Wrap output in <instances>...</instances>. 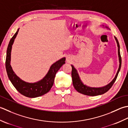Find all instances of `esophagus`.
Instances as JSON below:
<instances>
[{
	"instance_id": "obj_1",
	"label": "esophagus",
	"mask_w": 128,
	"mask_h": 128,
	"mask_svg": "<svg viewBox=\"0 0 128 128\" xmlns=\"http://www.w3.org/2000/svg\"><path fill=\"white\" fill-rule=\"evenodd\" d=\"M67 61H70V57H67Z\"/></svg>"
}]
</instances>
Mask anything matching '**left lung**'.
Listing matches in <instances>:
<instances>
[{
    "instance_id": "obj_1",
    "label": "left lung",
    "mask_w": 128,
    "mask_h": 128,
    "mask_svg": "<svg viewBox=\"0 0 128 128\" xmlns=\"http://www.w3.org/2000/svg\"><path fill=\"white\" fill-rule=\"evenodd\" d=\"M106 28H108L107 27ZM115 38L116 41L117 45H118V56H119V63H120L118 72L116 73V77H114V78L110 83H109L108 84L104 86V87H100V88L90 87L84 84H83V83L81 82V80H80V78L77 70H76V68L73 65H71L72 66L71 75H72V78L73 85H74L75 90H76L77 92H78L80 93H82L83 94L90 96H96L101 95L106 93V92H108V91L110 90V88L112 87V86L113 85L114 82H115V81L116 80L117 77H118V75L120 70L121 64H122V58L120 56V53L119 44L116 37H115Z\"/></svg>"
}]
</instances>
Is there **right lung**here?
<instances>
[{"mask_svg":"<svg viewBox=\"0 0 128 128\" xmlns=\"http://www.w3.org/2000/svg\"><path fill=\"white\" fill-rule=\"evenodd\" d=\"M19 28L10 39L6 51V70L9 78L12 83L20 93L25 97L29 98H36L42 96L49 92L52 87L56 72L58 71L61 67L65 64L66 58L64 57L57 61L51 66L48 74L45 77L40 81L35 83H28L23 81L18 77L10 65L11 51L12 45L14 39L19 31Z\"/></svg>","mask_w":128,"mask_h":128,"instance_id":"add662e5","label":"right lung"}]
</instances>
